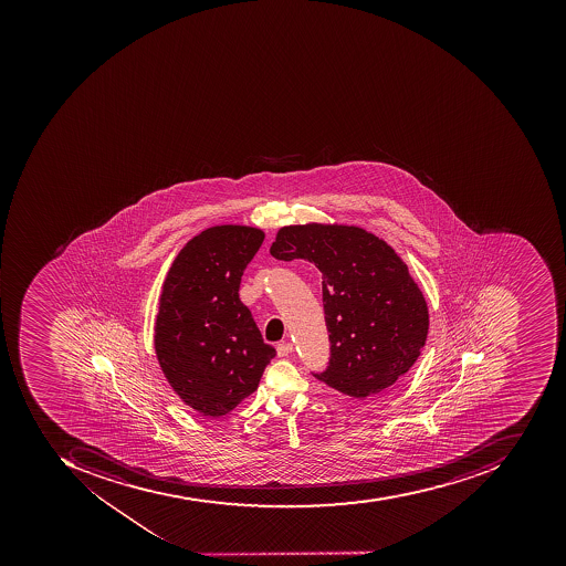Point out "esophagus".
I'll return each instance as SVG.
<instances>
[{"mask_svg":"<svg viewBox=\"0 0 566 566\" xmlns=\"http://www.w3.org/2000/svg\"><path fill=\"white\" fill-rule=\"evenodd\" d=\"M293 353V345L291 343H279L277 355L279 357H289Z\"/></svg>","mask_w":566,"mask_h":566,"instance_id":"1","label":"esophagus"}]
</instances>
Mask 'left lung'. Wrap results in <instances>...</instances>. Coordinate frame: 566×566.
Listing matches in <instances>:
<instances>
[{
    "label": "left lung",
    "mask_w": 566,
    "mask_h": 566,
    "mask_svg": "<svg viewBox=\"0 0 566 566\" xmlns=\"http://www.w3.org/2000/svg\"><path fill=\"white\" fill-rule=\"evenodd\" d=\"M282 261H312L322 272L329 364L313 376L355 398L379 395L409 373L428 336L421 289L394 249L345 224H296L270 248Z\"/></svg>",
    "instance_id": "obj_1"
}]
</instances>
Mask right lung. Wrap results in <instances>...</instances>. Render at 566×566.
Wrapping results in <instances>:
<instances>
[{
    "mask_svg": "<svg viewBox=\"0 0 566 566\" xmlns=\"http://www.w3.org/2000/svg\"><path fill=\"white\" fill-rule=\"evenodd\" d=\"M265 233L221 224L193 237L172 261L156 321L157 360L178 397L220 417L256 391L275 348L239 297L242 273Z\"/></svg>",
    "mask_w": 566,
    "mask_h": 566,
    "instance_id": "1",
    "label": "right lung"
}]
</instances>
